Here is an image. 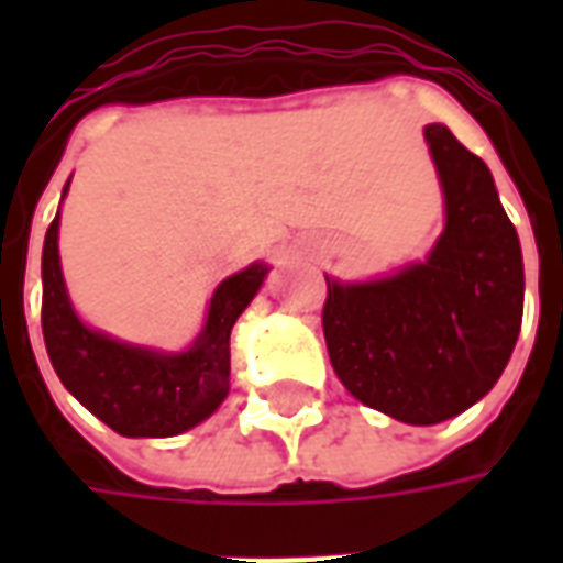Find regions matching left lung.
<instances>
[{
    "label": "left lung",
    "mask_w": 563,
    "mask_h": 563,
    "mask_svg": "<svg viewBox=\"0 0 563 563\" xmlns=\"http://www.w3.org/2000/svg\"><path fill=\"white\" fill-rule=\"evenodd\" d=\"M446 229L424 262L371 283L329 280L322 331L346 391L407 424L464 413L504 374L525 307L516 225L492 172L446 126H424Z\"/></svg>",
    "instance_id": "8db88e82"
}]
</instances>
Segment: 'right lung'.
<instances>
[{
  "mask_svg": "<svg viewBox=\"0 0 563 563\" xmlns=\"http://www.w3.org/2000/svg\"><path fill=\"white\" fill-rule=\"evenodd\" d=\"M56 241L59 213L44 234L42 331L63 386L123 437H174L205 422L229 395L232 325L258 292L268 265L256 262L217 286L205 329L186 353H156L80 322L68 301Z\"/></svg>",
  "mask_w": 563,
  "mask_h": 563,
  "instance_id": "1",
  "label": "right lung"
}]
</instances>
